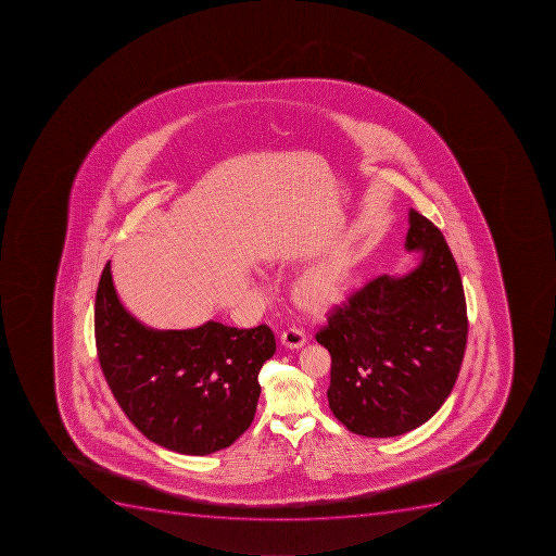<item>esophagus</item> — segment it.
Listing matches in <instances>:
<instances>
[{
	"label": "esophagus",
	"mask_w": 556,
	"mask_h": 556,
	"mask_svg": "<svg viewBox=\"0 0 556 556\" xmlns=\"http://www.w3.org/2000/svg\"><path fill=\"white\" fill-rule=\"evenodd\" d=\"M306 343V337H304V332L298 327H290L287 331L281 334V345L287 346V349H301Z\"/></svg>",
	"instance_id": "34e87169"
}]
</instances>
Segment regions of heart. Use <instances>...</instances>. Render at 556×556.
I'll return each mask as SVG.
<instances>
[{"label":"heart","instance_id":"b5f03b06","mask_svg":"<svg viewBox=\"0 0 556 556\" xmlns=\"http://www.w3.org/2000/svg\"><path fill=\"white\" fill-rule=\"evenodd\" d=\"M351 292V275L340 262H320L295 278L292 299L312 317H323L338 308Z\"/></svg>","mask_w":556,"mask_h":556}]
</instances>
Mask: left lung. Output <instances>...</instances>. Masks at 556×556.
Listing matches in <instances>:
<instances>
[{
	"label": "left lung",
	"instance_id": "obj_1",
	"mask_svg": "<svg viewBox=\"0 0 556 556\" xmlns=\"http://www.w3.org/2000/svg\"><path fill=\"white\" fill-rule=\"evenodd\" d=\"M408 224L405 248L420 253L419 266L355 290L315 337L331 354L332 414L369 439L430 420L453 391L467 346V301L453 253L416 210Z\"/></svg>",
	"mask_w": 556,
	"mask_h": 556
}]
</instances>
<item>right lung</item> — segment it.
Masks as SVG:
<instances>
[{"label": "right lung", "mask_w": 556, "mask_h": 556, "mask_svg": "<svg viewBox=\"0 0 556 556\" xmlns=\"http://www.w3.org/2000/svg\"><path fill=\"white\" fill-rule=\"evenodd\" d=\"M94 340L103 377L131 425L151 442L190 456L229 447L250 428L258 371L276 351L266 324L146 327L119 303L111 262L97 290Z\"/></svg>", "instance_id": "right-lung-1"}]
</instances>
